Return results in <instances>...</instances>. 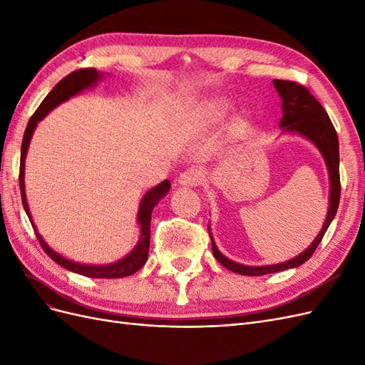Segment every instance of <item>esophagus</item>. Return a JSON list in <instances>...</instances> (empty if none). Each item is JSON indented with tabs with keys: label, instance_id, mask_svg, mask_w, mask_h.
<instances>
[{
	"label": "esophagus",
	"instance_id": "obj_1",
	"mask_svg": "<svg viewBox=\"0 0 365 365\" xmlns=\"http://www.w3.org/2000/svg\"><path fill=\"white\" fill-rule=\"evenodd\" d=\"M178 181L182 185H197V184L201 182V175L197 173L196 170H193V169H189V170H185V172H182L180 175Z\"/></svg>",
	"mask_w": 365,
	"mask_h": 365
}]
</instances>
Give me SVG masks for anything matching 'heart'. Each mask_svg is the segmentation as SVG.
<instances>
[{
	"label": "heart",
	"mask_w": 365,
	"mask_h": 365,
	"mask_svg": "<svg viewBox=\"0 0 365 365\" xmlns=\"http://www.w3.org/2000/svg\"><path fill=\"white\" fill-rule=\"evenodd\" d=\"M224 109H225V105H224V103H215V105L212 106V113L216 114V115H219L220 113H224Z\"/></svg>",
	"instance_id": "b5f03b06"
}]
</instances>
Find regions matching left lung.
Returning <instances> with one entry per match:
<instances>
[{"label": "left lung", "mask_w": 365, "mask_h": 365, "mask_svg": "<svg viewBox=\"0 0 365 365\" xmlns=\"http://www.w3.org/2000/svg\"><path fill=\"white\" fill-rule=\"evenodd\" d=\"M274 86L275 90L279 91L283 101V105H282L283 117L280 120V126L284 128L286 130H295L298 134L304 135L306 138L311 140L314 145H317V148L323 153L327 169H329V176H330V205H329V212L324 220V225L322 231H319L317 239L312 242V245L309 247L304 252H302L300 256H297L295 259L284 263L268 264V267H247V264H239L224 257L216 248L215 242L212 239V250L216 260L227 269L242 275H264V274H272V272L300 267V264H303L306 260L312 257V254L319 245V242H322L323 236L326 235L330 222L334 220L339 205V196H341L339 145H338L336 130L332 125V121H330L326 109L319 105V102L311 94V91L300 83L292 82V81L275 79Z\"/></svg>", "instance_id": "left-lung-1"}]
</instances>
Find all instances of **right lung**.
<instances>
[{
  "label": "right lung",
  "mask_w": 365,
  "mask_h": 365,
  "mask_svg": "<svg viewBox=\"0 0 365 365\" xmlns=\"http://www.w3.org/2000/svg\"><path fill=\"white\" fill-rule=\"evenodd\" d=\"M101 74L97 73L96 68H81L70 73L68 76H65L61 82L56 83V86L48 93V96L43 98L39 108L35 111L29 120V125L24 132V138H23V146H21V163H19V189H21V197H23V205L27 216L30 217L29 213V205L26 200V190H24V161L27 155V149H29V143L33 135V130H35L36 125L39 121L46 117L54 106H58L59 103L65 102L67 98L71 96L81 93L85 88L91 86L93 83L97 82ZM170 189V182L168 180H164L161 184L157 187L150 189L146 196L143 197V201L140 204L138 210V222L141 225V236L137 247L134 248L128 257L123 260H120L113 264H105V267H93V264H81V263H74L67 259H63L59 254L54 252L46 242L42 240L39 233L36 231L35 225H33V230H35V235L39 240V244L42 250L47 252V256L51 257L54 262L65 269L73 271L76 274L85 275V277H91V279H121V277H128V275H132L137 272L143 264L146 263L148 256H149V242H150V217H152V210L155 207V204L161 200V197L169 192ZM31 222V220H30Z\"/></svg>",
  "instance_id": "obj_1"
}]
</instances>
